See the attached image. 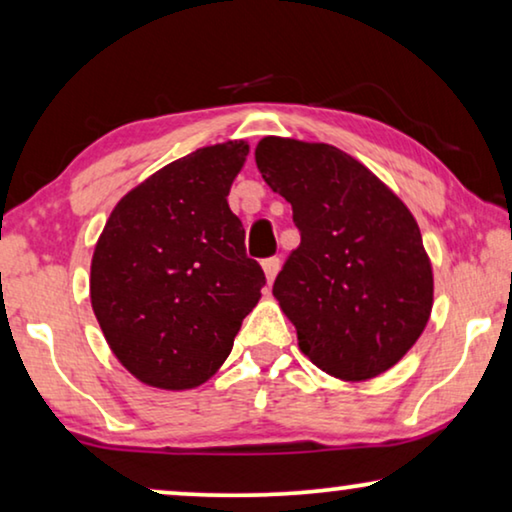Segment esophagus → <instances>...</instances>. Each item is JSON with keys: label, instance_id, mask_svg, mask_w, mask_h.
Segmentation results:
<instances>
[{"label": "esophagus", "instance_id": "1", "mask_svg": "<svg viewBox=\"0 0 512 512\" xmlns=\"http://www.w3.org/2000/svg\"><path fill=\"white\" fill-rule=\"evenodd\" d=\"M279 265H282V261H279L277 256L265 258V261H263V272H265V279H268V284L275 282V277H277V272H279Z\"/></svg>", "mask_w": 512, "mask_h": 512}]
</instances>
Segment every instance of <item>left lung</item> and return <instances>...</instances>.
Returning a JSON list of instances; mask_svg holds the SVG:
<instances>
[{
    "label": "left lung",
    "mask_w": 512,
    "mask_h": 512,
    "mask_svg": "<svg viewBox=\"0 0 512 512\" xmlns=\"http://www.w3.org/2000/svg\"><path fill=\"white\" fill-rule=\"evenodd\" d=\"M256 165L291 202L300 247L272 286L314 366L345 382L387 373L433 307L415 216L366 165L321 142L263 137Z\"/></svg>",
    "instance_id": "obj_1"
}]
</instances>
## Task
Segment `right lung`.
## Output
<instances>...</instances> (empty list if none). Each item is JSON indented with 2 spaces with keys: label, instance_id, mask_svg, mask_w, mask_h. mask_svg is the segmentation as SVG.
Here are the masks:
<instances>
[{
  "label": "right lung",
  "instance_id": "add662e5",
  "mask_svg": "<svg viewBox=\"0 0 512 512\" xmlns=\"http://www.w3.org/2000/svg\"><path fill=\"white\" fill-rule=\"evenodd\" d=\"M249 144L188 153L125 193L90 263V303L107 345L139 382L184 391L228 359L265 275L244 251L228 193Z\"/></svg>",
  "mask_w": 512,
  "mask_h": 512
}]
</instances>
